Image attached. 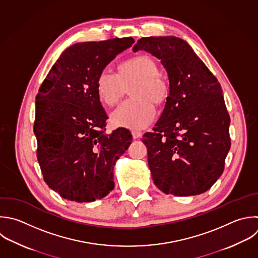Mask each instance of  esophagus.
Masks as SVG:
<instances>
[{"label": "esophagus", "mask_w": 258, "mask_h": 258, "mask_svg": "<svg viewBox=\"0 0 258 258\" xmlns=\"http://www.w3.org/2000/svg\"><path fill=\"white\" fill-rule=\"evenodd\" d=\"M131 134H132V136H133L134 139H137V138L141 137V135H142V133H141L140 131H138V130H132Z\"/></svg>", "instance_id": "34e87169"}]
</instances>
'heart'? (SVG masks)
<instances>
[{
  "mask_svg": "<svg viewBox=\"0 0 258 258\" xmlns=\"http://www.w3.org/2000/svg\"><path fill=\"white\" fill-rule=\"evenodd\" d=\"M130 86L129 94L132 98L113 111L111 122L116 127L141 129L152 122L155 116L152 103L158 105L166 99L168 85L159 76L157 63L147 56L122 62L118 74L104 70L97 79L99 98L109 106L117 104Z\"/></svg>",
  "mask_w": 258,
  "mask_h": 258,
  "instance_id": "1",
  "label": "heart"
}]
</instances>
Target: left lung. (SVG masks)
<instances>
[{
    "instance_id": "1",
    "label": "left lung",
    "mask_w": 258,
    "mask_h": 258,
    "mask_svg": "<svg viewBox=\"0 0 258 258\" xmlns=\"http://www.w3.org/2000/svg\"><path fill=\"white\" fill-rule=\"evenodd\" d=\"M132 50L160 59L169 81L162 114L142 139L155 185L177 197L207 191L223 173L231 146L230 117L218 80L180 38L142 37Z\"/></svg>"
}]
</instances>
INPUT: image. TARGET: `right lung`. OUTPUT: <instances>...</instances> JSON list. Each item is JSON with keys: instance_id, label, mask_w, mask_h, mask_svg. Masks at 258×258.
Masks as SVG:
<instances>
[{"instance_id": "add662e5", "label": "right lung", "mask_w": 258, "mask_h": 258, "mask_svg": "<svg viewBox=\"0 0 258 258\" xmlns=\"http://www.w3.org/2000/svg\"><path fill=\"white\" fill-rule=\"evenodd\" d=\"M132 37L77 43L51 68L36 96L34 133L44 181L60 197L89 203L115 186L114 165L128 149L131 132L106 133L108 116L97 92L101 72Z\"/></svg>"}]
</instances>
